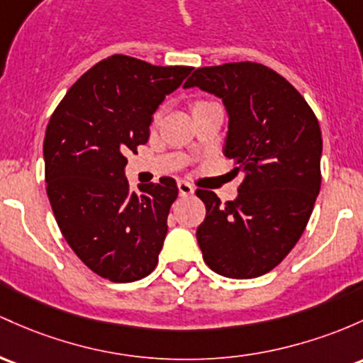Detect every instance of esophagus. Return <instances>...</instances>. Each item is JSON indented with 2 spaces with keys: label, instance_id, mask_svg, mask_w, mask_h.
I'll return each instance as SVG.
<instances>
[{
  "label": "esophagus",
  "instance_id": "esophagus-1",
  "mask_svg": "<svg viewBox=\"0 0 363 363\" xmlns=\"http://www.w3.org/2000/svg\"><path fill=\"white\" fill-rule=\"evenodd\" d=\"M177 188H179V194H181V196H189V194L194 193V188L189 184L188 181H177Z\"/></svg>",
  "mask_w": 363,
  "mask_h": 363
}]
</instances>
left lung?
Returning a JSON list of instances; mask_svg holds the SVG:
<instances>
[{"mask_svg": "<svg viewBox=\"0 0 363 363\" xmlns=\"http://www.w3.org/2000/svg\"><path fill=\"white\" fill-rule=\"evenodd\" d=\"M188 87L220 98L229 125L224 155L242 172L222 205L198 189L206 217L196 229L203 260L230 279L264 276L303 234L320 191L322 134L308 103L282 75L255 62L203 67Z\"/></svg>", "mask_w": 363, "mask_h": 363, "instance_id": "left-lung-1", "label": "left lung"}]
</instances>
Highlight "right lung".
Masks as SVG:
<instances>
[{
  "label": "right lung",
  "mask_w": 363,
  "mask_h": 363,
  "mask_svg": "<svg viewBox=\"0 0 363 363\" xmlns=\"http://www.w3.org/2000/svg\"><path fill=\"white\" fill-rule=\"evenodd\" d=\"M193 67L113 55L67 91L48 123L46 191L63 238L98 276L133 282L153 272L177 198L172 177L129 188L127 153L150 138L153 113Z\"/></svg>",
  "instance_id": "add662e5"
}]
</instances>
